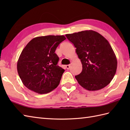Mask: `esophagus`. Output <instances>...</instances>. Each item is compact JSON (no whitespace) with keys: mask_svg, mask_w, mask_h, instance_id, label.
<instances>
[{"mask_svg":"<svg viewBox=\"0 0 130 130\" xmlns=\"http://www.w3.org/2000/svg\"><path fill=\"white\" fill-rule=\"evenodd\" d=\"M70 68V65H66V68H67V69H69Z\"/></svg>","mask_w":130,"mask_h":130,"instance_id":"1","label":"esophagus"}]
</instances>
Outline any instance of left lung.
Returning <instances> with one entry per match:
<instances>
[{
    "mask_svg": "<svg viewBox=\"0 0 130 130\" xmlns=\"http://www.w3.org/2000/svg\"><path fill=\"white\" fill-rule=\"evenodd\" d=\"M65 36L75 46L82 63V71L75 76L78 83L90 91L109 84L116 72L117 61L108 41L92 30Z\"/></svg>",
    "mask_w": 130,
    "mask_h": 130,
    "instance_id": "left-lung-1",
    "label": "left lung"
}]
</instances>
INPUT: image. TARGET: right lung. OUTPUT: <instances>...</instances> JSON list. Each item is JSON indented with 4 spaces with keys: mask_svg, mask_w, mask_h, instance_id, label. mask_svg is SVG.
<instances>
[{
    "mask_svg": "<svg viewBox=\"0 0 130 130\" xmlns=\"http://www.w3.org/2000/svg\"><path fill=\"white\" fill-rule=\"evenodd\" d=\"M66 39L64 36L37 37L28 43L17 62V71L23 84L38 94L51 92L59 85L64 69L58 66L55 53Z\"/></svg>",
    "mask_w": 130,
    "mask_h": 130,
    "instance_id": "obj_1",
    "label": "right lung"
}]
</instances>
